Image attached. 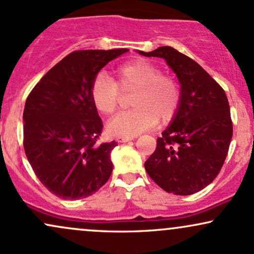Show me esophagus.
Returning a JSON list of instances; mask_svg holds the SVG:
<instances>
[{"label": "esophagus", "instance_id": "obj_1", "mask_svg": "<svg viewBox=\"0 0 254 254\" xmlns=\"http://www.w3.org/2000/svg\"><path fill=\"white\" fill-rule=\"evenodd\" d=\"M131 139H133V137H117V141L121 142V143H124V142H129Z\"/></svg>", "mask_w": 254, "mask_h": 254}]
</instances>
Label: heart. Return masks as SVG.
<instances>
[{
  "label": "heart",
  "mask_w": 254,
  "mask_h": 254,
  "mask_svg": "<svg viewBox=\"0 0 254 254\" xmlns=\"http://www.w3.org/2000/svg\"><path fill=\"white\" fill-rule=\"evenodd\" d=\"M116 80L99 72L90 84V100L103 116L118 109L122 92L133 90L130 104L133 107L119 113L107 123V132L116 137H133L155 127L159 119L167 123L179 110L182 92L176 78L164 74L159 65L136 60L118 66Z\"/></svg>",
  "instance_id": "heart-1"
}]
</instances>
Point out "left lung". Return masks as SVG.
Instances as JSON below:
<instances>
[{"label":"left lung","mask_w":254,"mask_h":254,"mask_svg":"<svg viewBox=\"0 0 254 254\" xmlns=\"http://www.w3.org/2000/svg\"><path fill=\"white\" fill-rule=\"evenodd\" d=\"M147 57L164 58L182 84L179 110L145 161L148 176L168 193L189 196L220 173L233 136L228 99L222 87L197 62L171 46Z\"/></svg>","instance_id":"obj_1"}]
</instances>
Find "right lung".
<instances>
[{
    "mask_svg": "<svg viewBox=\"0 0 254 254\" xmlns=\"http://www.w3.org/2000/svg\"><path fill=\"white\" fill-rule=\"evenodd\" d=\"M127 51L71 52L40 78L26 99V156L40 183L57 197H88L112 173L110 156L117 142L98 143L103 122L89 90L98 72Z\"/></svg>",
    "mask_w": 254,
    "mask_h": 254,
    "instance_id": "obj_1",
    "label": "right lung"
}]
</instances>
